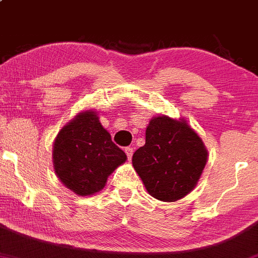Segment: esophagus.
<instances>
[{"label": "esophagus", "instance_id": "esophagus-1", "mask_svg": "<svg viewBox=\"0 0 258 258\" xmlns=\"http://www.w3.org/2000/svg\"><path fill=\"white\" fill-rule=\"evenodd\" d=\"M124 151H125V154H126V156H128V159L132 160L133 152H134V150H133V148H130V146H128V148L124 149Z\"/></svg>", "mask_w": 258, "mask_h": 258}]
</instances>
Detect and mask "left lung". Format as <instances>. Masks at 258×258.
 Segmentation results:
<instances>
[{"label": "left lung", "mask_w": 258, "mask_h": 258, "mask_svg": "<svg viewBox=\"0 0 258 258\" xmlns=\"http://www.w3.org/2000/svg\"><path fill=\"white\" fill-rule=\"evenodd\" d=\"M145 135V145L133 155V166L149 195L176 202L192 192L208 160L199 135L183 119L167 115L152 118Z\"/></svg>", "instance_id": "obj_1"}]
</instances>
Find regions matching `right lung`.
Listing matches in <instances>:
<instances>
[{"label":"right lung","instance_id":"right-lung-1","mask_svg":"<svg viewBox=\"0 0 258 258\" xmlns=\"http://www.w3.org/2000/svg\"><path fill=\"white\" fill-rule=\"evenodd\" d=\"M125 160V152L113 143L92 109L69 121L52 146L55 173L77 196H92L103 189L108 176Z\"/></svg>","mask_w":258,"mask_h":258}]
</instances>
